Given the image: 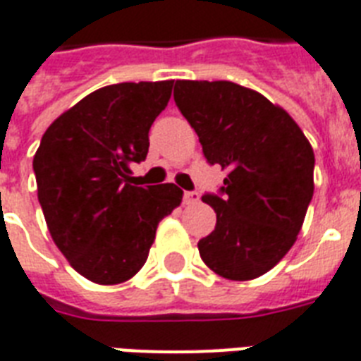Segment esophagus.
Masks as SVG:
<instances>
[{"mask_svg":"<svg viewBox=\"0 0 361 361\" xmlns=\"http://www.w3.org/2000/svg\"><path fill=\"white\" fill-rule=\"evenodd\" d=\"M200 201V194L197 192H184V203L186 205H194Z\"/></svg>","mask_w":361,"mask_h":361,"instance_id":"34e87169","label":"esophagus"}]
</instances>
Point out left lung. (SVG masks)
I'll return each mask as SVG.
<instances>
[{
  "mask_svg": "<svg viewBox=\"0 0 361 361\" xmlns=\"http://www.w3.org/2000/svg\"><path fill=\"white\" fill-rule=\"evenodd\" d=\"M175 103L209 164L228 171L216 212L197 243L209 269L230 281L258 279L294 247L314 192V152L295 120L252 88L230 80H177Z\"/></svg>",
  "mask_w": 361,
  "mask_h": 361,
  "instance_id": "obj_1",
  "label": "left lung"
}]
</instances>
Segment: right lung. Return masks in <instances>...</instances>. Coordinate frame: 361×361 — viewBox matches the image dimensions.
<instances>
[{"instance_id":"right-lung-1","label":"right lung","mask_w":361,"mask_h":361,"mask_svg":"<svg viewBox=\"0 0 361 361\" xmlns=\"http://www.w3.org/2000/svg\"><path fill=\"white\" fill-rule=\"evenodd\" d=\"M171 90L173 80L103 86L61 113L33 156L50 237L96 284L130 281L149 258L160 220L183 201L175 184L141 188L130 178Z\"/></svg>"}]
</instances>
